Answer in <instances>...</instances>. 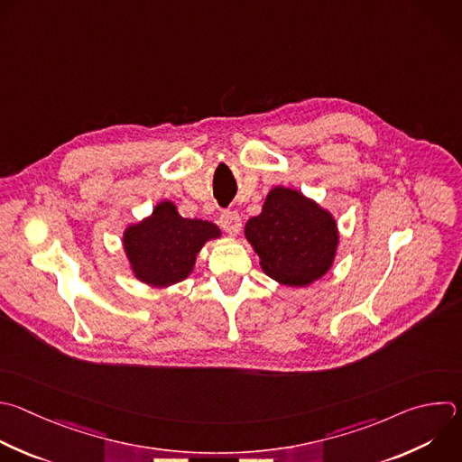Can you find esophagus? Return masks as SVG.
I'll list each match as a JSON object with an SVG mask.
<instances>
[{"mask_svg": "<svg viewBox=\"0 0 462 462\" xmlns=\"http://www.w3.org/2000/svg\"><path fill=\"white\" fill-rule=\"evenodd\" d=\"M219 225L230 236H237L241 232V217L237 212H223L219 217Z\"/></svg>", "mask_w": 462, "mask_h": 462, "instance_id": "esophagus-1", "label": "esophagus"}]
</instances>
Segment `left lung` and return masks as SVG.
I'll return each mask as SVG.
<instances>
[{
	"instance_id": "obj_1",
	"label": "left lung",
	"mask_w": 462,
	"mask_h": 462,
	"mask_svg": "<svg viewBox=\"0 0 462 462\" xmlns=\"http://www.w3.org/2000/svg\"><path fill=\"white\" fill-rule=\"evenodd\" d=\"M261 270L281 284L300 288L332 268L339 228L334 214L297 189L273 187L261 214L245 225Z\"/></svg>"
}]
</instances>
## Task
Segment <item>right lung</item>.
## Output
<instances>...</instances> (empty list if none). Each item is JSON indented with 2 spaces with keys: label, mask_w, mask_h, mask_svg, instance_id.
<instances>
[{
  "label": "right lung",
  "mask_w": 462,
  "mask_h": 462,
  "mask_svg": "<svg viewBox=\"0 0 462 462\" xmlns=\"http://www.w3.org/2000/svg\"><path fill=\"white\" fill-rule=\"evenodd\" d=\"M221 237L212 221L189 219L171 199L160 201L152 214L123 230V250L132 275L153 288H169L187 279L201 248Z\"/></svg>",
  "instance_id": "right-lung-1"
}]
</instances>
